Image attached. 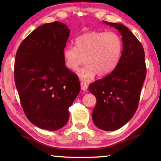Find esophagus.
I'll use <instances>...</instances> for the list:
<instances>
[{"mask_svg": "<svg viewBox=\"0 0 161 161\" xmlns=\"http://www.w3.org/2000/svg\"><path fill=\"white\" fill-rule=\"evenodd\" d=\"M88 88V84L84 82V81H81V89L83 91L86 90V89Z\"/></svg>", "mask_w": 161, "mask_h": 161, "instance_id": "1", "label": "esophagus"}]
</instances>
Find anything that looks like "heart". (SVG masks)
I'll use <instances>...</instances> for the list:
<instances>
[{"instance_id":"heart-1","label":"heart","mask_w":161,"mask_h":161,"mask_svg":"<svg viewBox=\"0 0 161 161\" xmlns=\"http://www.w3.org/2000/svg\"><path fill=\"white\" fill-rule=\"evenodd\" d=\"M75 42L76 47L68 46L63 51L64 64L76 71L86 59L87 64L78 72L83 81H91L96 75L104 77L111 74L121 58V40L113 32H86L77 37Z\"/></svg>"}]
</instances>
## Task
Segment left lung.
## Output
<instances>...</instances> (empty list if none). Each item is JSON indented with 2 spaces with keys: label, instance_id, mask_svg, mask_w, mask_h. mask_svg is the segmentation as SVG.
Masks as SVG:
<instances>
[{
  "label": "left lung",
  "instance_id": "obj_1",
  "mask_svg": "<svg viewBox=\"0 0 161 161\" xmlns=\"http://www.w3.org/2000/svg\"><path fill=\"white\" fill-rule=\"evenodd\" d=\"M103 23L121 33L123 51L113 72L92 83L89 90L97 98L92 113L94 124L100 129L114 130L126 124L138 108L146 76L145 53L141 43L127 27L121 23Z\"/></svg>",
  "mask_w": 161,
  "mask_h": 161
}]
</instances>
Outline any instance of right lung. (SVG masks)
Masks as SVG:
<instances>
[{
  "label": "right lung",
  "mask_w": 161,
  "mask_h": 161,
  "mask_svg": "<svg viewBox=\"0 0 161 161\" xmlns=\"http://www.w3.org/2000/svg\"><path fill=\"white\" fill-rule=\"evenodd\" d=\"M70 30L64 23H46L19 46L14 78L25 114L42 129L55 130L67 123L68 108L80 92L75 73L64 64L63 51Z\"/></svg>",
  "instance_id": "add662e5"
}]
</instances>
